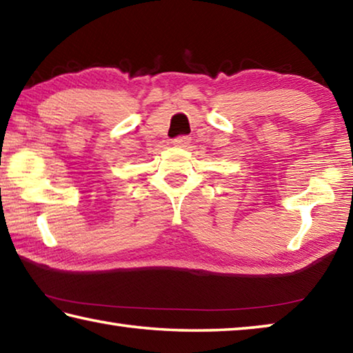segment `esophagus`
<instances>
[{
	"label": "esophagus",
	"instance_id": "obj_1",
	"mask_svg": "<svg viewBox=\"0 0 353 353\" xmlns=\"http://www.w3.org/2000/svg\"><path fill=\"white\" fill-rule=\"evenodd\" d=\"M172 145H174L176 148H187L190 145V137H187V135L176 137V139L172 140Z\"/></svg>",
	"mask_w": 353,
	"mask_h": 353
}]
</instances>
